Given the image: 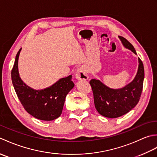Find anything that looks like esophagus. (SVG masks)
Instances as JSON below:
<instances>
[{
  "label": "esophagus",
  "instance_id": "1",
  "mask_svg": "<svg viewBox=\"0 0 157 157\" xmlns=\"http://www.w3.org/2000/svg\"><path fill=\"white\" fill-rule=\"evenodd\" d=\"M75 78L78 80H87L88 79V75L83 67H79L77 69L75 73Z\"/></svg>",
  "mask_w": 157,
  "mask_h": 157
}]
</instances>
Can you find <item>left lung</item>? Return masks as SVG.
Listing matches in <instances>:
<instances>
[{"label": "left lung", "mask_w": 157, "mask_h": 157, "mask_svg": "<svg viewBox=\"0 0 157 157\" xmlns=\"http://www.w3.org/2000/svg\"><path fill=\"white\" fill-rule=\"evenodd\" d=\"M119 38L126 48L131 50L136 55V50L131 43L121 36ZM138 63V72L134 80L123 88H110L96 79H92L90 82L95 107L101 115L109 118L119 117L131 111L138 104L144 78V65L140 58Z\"/></svg>", "instance_id": "1"}]
</instances>
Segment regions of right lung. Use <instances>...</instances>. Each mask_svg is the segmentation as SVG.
<instances>
[{
	"instance_id": "add662e5",
	"label": "right lung",
	"mask_w": 157,
	"mask_h": 157,
	"mask_svg": "<svg viewBox=\"0 0 157 157\" xmlns=\"http://www.w3.org/2000/svg\"><path fill=\"white\" fill-rule=\"evenodd\" d=\"M19 49L11 70L13 87L25 110L34 117L43 121H52L61 115L66 96L74 87L71 76L61 78L54 84L41 90L29 87L20 78L18 71Z\"/></svg>"
}]
</instances>
